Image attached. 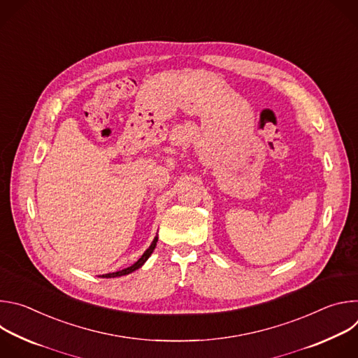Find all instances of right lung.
<instances>
[{
  "label": "right lung",
  "mask_w": 358,
  "mask_h": 358,
  "mask_svg": "<svg viewBox=\"0 0 358 358\" xmlns=\"http://www.w3.org/2000/svg\"><path fill=\"white\" fill-rule=\"evenodd\" d=\"M157 241H159V236H156L155 238V241L151 242V245L148 246V249L141 255V258L136 262V264H133L131 266H129V268H126V269H122V271H119V272H113V273H106V275H101L100 278H117V276H124V275H129V273H131V272H134L136 269H138V268H141L143 265H144V262L150 258V255L152 253V250H155V248H156V245H157Z\"/></svg>",
  "instance_id": "obj_1"
}]
</instances>
